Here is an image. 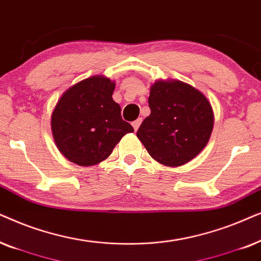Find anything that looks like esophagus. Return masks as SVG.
I'll use <instances>...</instances> for the list:
<instances>
[{"instance_id":"obj_1","label":"esophagus","mask_w":261,"mask_h":261,"mask_svg":"<svg viewBox=\"0 0 261 261\" xmlns=\"http://www.w3.org/2000/svg\"><path fill=\"white\" fill-rule=\"evenodd\" d=\"M141 123H142V118H138V119L133 121V126H134V128H135V131L138 130V127H140Z\"/></svg>"}]
</instances>
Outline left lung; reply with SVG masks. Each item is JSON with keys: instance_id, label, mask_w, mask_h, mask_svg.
I'll return each instance as SVG.
<instances>
[{"instance_id": "left-lung-1", "label": "left lung", "mask_w": 261, "mask_h": 261, "mask_svg": "<svg viewBox=\"0 0 261 261\" xmlns=\"http://www.w3.org/2000/svg\"><path fill=\"white\" fill-rule=\"evenodd\" d=\"M150 116L137 131L149 155L178 167L203 150L214 127L210 102L199 90L180 81H156L148 98Z\"/></svg>"}]
</instances>
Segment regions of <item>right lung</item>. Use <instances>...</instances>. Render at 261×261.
Returning a JSON list of instances; mask_svg holds the SVG:
<instances>
[{
  "label": "right lung",
  "mask_w": 261,
  "mask_h": 261,
  "mask_svg": "<svg viewBox=\"0 0 261 261\" xmlns=\"http://www.w3.org/2000/svg\"><path fill=\"white\" fill-rule=\"evenodd\" d=\"M114 82L93 76L76 83L58 100L51 117L52 135L69 161L93 166L109 158L134 127L123 120L113 101Z\"/></svg>",
  "instance_id": "1"
}]
</instances>
